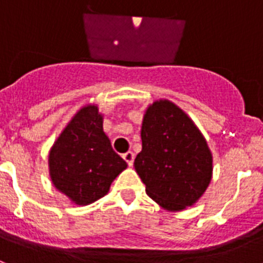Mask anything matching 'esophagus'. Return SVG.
<instances>
[{"label":"esophagus","mask_w":263,"mask_h":263,"mask_svg":"<svg viewBox=\"0 0 263 263\" xmlns=\"http://www.w3.org/2000/svg\"><path fill=\"white\" fill-rule=\"evenodd\" d=\"M122 158H124L125 162H126V163L129 164L130 167L133 166V162H134V154H133V153H132V152L125 153V154L122 155Z\"/></svg>","instance_id":"obj_1"}]
</instances>
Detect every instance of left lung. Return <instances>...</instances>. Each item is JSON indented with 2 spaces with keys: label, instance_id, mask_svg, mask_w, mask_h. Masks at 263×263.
<instances>
[{
  "label": "left lung",
  "instance_id": "left-lung-1",
  "mask_svg": "<svg viewBox=\"0 0 263 263\" xmlns=\"http://www.w3.org/2000/svg\"><path fill=\"white\" fill-rule=\"evenodd\" d=\"M134 159L146 194L168 211L192 205L212 178V154L191 118L168 100L148 106Z\"/></svg>",
  "mask_w": 263,
  "mask_h": 263
}]
</instances>
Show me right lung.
<instances>
[{"mask_svg": "<svg viewBox=\"0 0 263 263\" xmlns=\"http://www.w3.org/2000/svg\"><path fill=\"white\" fill-rule=\"evenodd\" d=\"M53 185L79 205L105 196L116 176L127 167L103 130L96 105L80 109L53 143L48 157Z\"/></svg>", "mask_w": 263, "mask_h": 263, "instance_id": "obj_1", "label": "right lung"}]
</instances>
